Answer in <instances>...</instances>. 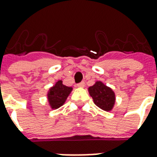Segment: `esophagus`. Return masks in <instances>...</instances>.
Wrapping results in <instances>:
<instances>
[{
  "label": "esophagus",
  "instance_id": "obj_1",
  "mask_svg": "<svg viewBox=\"0 0 157 157\" xmlns=\"http://www.w3.org/2000/svg\"><path fill=\"white\" fill-rule=\"evenodd\" d=\"M77 86H78V87H84V86H85V82H80V83L77 84Z\"/></svg>",
  "mask_w": 157,
  "mask_h": 157
}]
</instances>
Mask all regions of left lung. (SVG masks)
Wrapping results in <instances>:
<instances>
[{"label": "left lung", "mask_w": 157, "mask_h": 157, "mask_svg": "<svg viewBox=\"0 0 157 157\" xmlns=\"http://www.w3.org/2000/svg\"><path fill=\"white\" fill-rule=\"evenodd\" d=\"M93 102L98 108L104 111H110L115 102V94L113 90L102 82H97L88 88Z\"/></svg>", "instance_id": "obj_1"}]
</instances>
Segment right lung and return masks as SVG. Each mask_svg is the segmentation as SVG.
Masks as SVG:
<instances>
[{
    "label": "right lung",
    "mask_w": 157,
    "mask_h": 157,
    "mask_svg": "<svg viewBox=\"0 0 157 157\" xmlns=\"http://www.w3.org/2000/svg\"><path fill=\"white\" fill-rule=\"evenodd\" d=\"M71 91L72 87L63 85L62 81L56 82V84L49 89L48 92V102L52 109H58L63 105Z\"/></svg>",
    "instance_id": "add662e5"
}]
</instances>
